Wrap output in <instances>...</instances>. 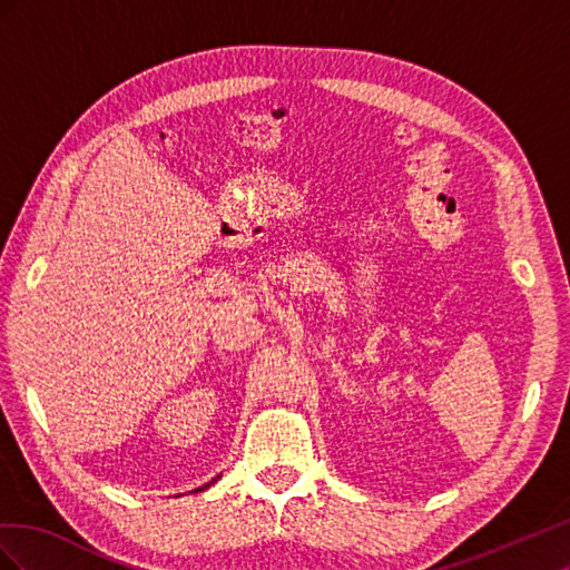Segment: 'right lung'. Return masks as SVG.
<instances>
[{"mask_svg":"<svg viewBox=\"0 0 570 570\" xmlns=\"http://www.w3.org/2000/svg\"><path fill=\"white\" fill-rule=\"evenodd\" d=\"M216 480H218V478H214V480H212V482H216ZM212 482H206V485H204V488H197V490H195V492H202V490H206V488H209V485H212Z\"/></svg>","mask_w":570,"mask_h":570,"instance_id":"1","label":"right lung"}]
</instances>
